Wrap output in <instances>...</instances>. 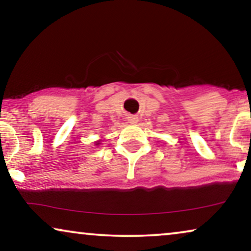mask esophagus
I'll return each instance as SVG.
<instances>
[{
    "instance_id": "obj_1",
    "label": "esophagus",
    "mask_w": 251,
    "mask_h": 251,
    "mask_svg": "<svg viewBox=\"0 0 251 251\" xmlns=\"http://www.w3.org/2000/svg\"><path fill=\"white\" fill-rule=\"evenodd\" d=\"M137 121H138V119H137L136 116H129V122L130 123H136Z\"/></svg>"
}]
</instances>
